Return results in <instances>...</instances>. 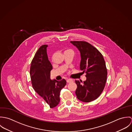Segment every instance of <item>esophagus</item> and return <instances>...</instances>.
Listing matches in <instances>:
<instances>
[{
	"mask_svg": "<svg viewBox=\"0 0 132 132\" xmlns=\"http://www.w3.org/2000/svg\"><path fill=\"white\" fill-rule=\"evenodd\" d=\"M67 82L68 83H71V82H73V80H72V79H68L67 80Z\"/></svg>",
	"mask_w": 132,
	"mask_h": 132,
	"instance_id": "esophagus-1",
	"label": "esophagus"
}]
</instances>
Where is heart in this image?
Masks as SVG:
<instances>
[{
  "instance_id": "b5f03b06",
  "label": "heart",
  "mask_w": 132,
  "mask_h": 132,
  "mask_svg": "<svg viewBox=\"0 0 132 132\" xmlns=\"http://www.w3.org/2000/svg\"><path fill=\"white\" fill-rule=\"evenodd\" d=\"M72 51V50H67L65 51H65Z\"/></svg>"
}]
</instances>
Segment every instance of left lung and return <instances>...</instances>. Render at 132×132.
<instances>
[{
  "instance_id": "8db88e82",
  "label": "left lung",
  "mask_w": 132,
  "mask_h": 132,
  "mask_svg": "<svg viewBox=\"0 0 132 132\" xmlns=\"http://www.w3.org/2000/svg\"><path fill=\"white\" fill-rule=\"evenodd\" d=\"M80 53V69L85 72L86 80L83 83L75 80L77 85L75 94L83 102L96 99L105 87L107 76L106 63L102 54L93 46L83 41L70 42Z\"/></svg>"
}]
</instances>
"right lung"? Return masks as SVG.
I'll list each match as a JSON object with an SVG mask.
<instances>
[{
  "label": "right lung",
  "mask_w": 132,
  "mask_h": 132,
  "mask_svg": "<svg viewBox=\"0 0 132 132\" xmlns=\"http://www.w3.org/2000/svg\"><path fill=\"white\" fill-rule=\"evenodd\" d=\"M48 45L39 47L33 58L30 69L32 87L51 108L58 105L60 101V92L66 85V81L50 79L52 65L47 53Z\"/></svg>",
  "instance_id": "1"
}]
</instances>
